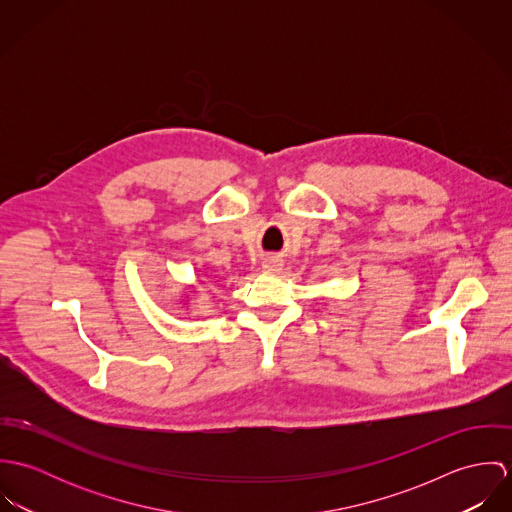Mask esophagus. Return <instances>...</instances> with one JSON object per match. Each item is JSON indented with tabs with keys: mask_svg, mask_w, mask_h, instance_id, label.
Here are the masks:
<instances>
[{
	"mask_svg": "<svg viewBox=\"0 0 512 512\" xmlns=\"http://www.w3.org/2000/svg\"><path fill=\"white\" fill-rule=\"evenodd\" d=\"M262 268H264L266 272H280V268H282V260H280V258H276V256H270V258H266V260L262 262Z\"/></svg>",
	"mask_w": 512,
	"mask_h": 512,
	"instance_id": "esophagus-1",
	"label": "esophagus"
}]
</instances>
